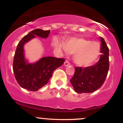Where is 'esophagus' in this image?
I'll return each mask as SVG.
<instances>
[{"label": "esophagus", "mask_w": 123, "mask_h": 123, "mask_svg": "<svg viewBox=\"0 0 123 123\" xmlns=\"http://www.w3.org/2000/svg\"><path fill=\"white\" fill-rule=\"evenodd\" d=\"M69 65H70V63L68 61H65V62H64V66H68Z\"/></svg>", "instance_id": "1"}]
</instances>
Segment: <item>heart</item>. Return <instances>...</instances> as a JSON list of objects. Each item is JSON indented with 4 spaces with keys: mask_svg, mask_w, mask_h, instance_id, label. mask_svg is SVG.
<instances>
[{
    "mask_svg": "<svg viewBox=\"0 0 123 123\" xmlns=\"http://www.w3.org/2000/svg\"><path fill=\"white\" fill-rule=\"evenodd\" d=\"M55 47L65 53L74 54L73 61L79 66L86 67L97 61L101 53V46L98 42L81 37H72L65 44L56 43Z\"/></svg>",
    "mask_w": 123,
    "mask_h": 123,
    "instance_id": "1",
    "label": "heart"
}]
</instances>
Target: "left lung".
I'll return each mask as SVG.
<instances>
[{
	"label": "left lung",
	"mask_w": 123,
	"mask_h": 123,
	"mask_svg": "<svg viewBox=\"0 0 123 123\" xmlns=\"http://www.w3.org/2000/svg\"><path fill=\"white\" fill-rule=\"evenodd\" d=\"M99 38L101 55L98 62L84 69L76 67L74 76L70 80L74 90L78 94L95 91L103 85L108 74L109 49L105 40L101 37Z\"/></svg>",
	"instance_id": "1"
}]
</instances>
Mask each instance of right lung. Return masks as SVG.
I'll use <instances>...</instances> for the list:
<instances>
[{"label": "right lung", "mask_w": 123, "mask_h": 123, "mask_svg": "<svg viewBox=\"0 0 123 123\" xmlns=\"http://www.w3.org/2000/svg\"><path fill=\"white\" fill-rule=\"evenodd\" d=\"M50 31L36 29L21 39L17 47L12 68L14 76L22 88L36 91L47 84L55 69L63 64L65 60L53 57H44L35 62H29L25 58L24 46L31 40L38 37L46 39Z\"/></svg>", "instance_id": "add662e5"}]
</instances>
